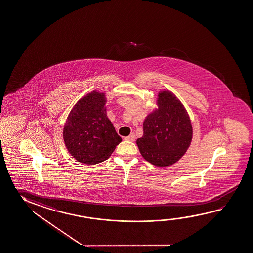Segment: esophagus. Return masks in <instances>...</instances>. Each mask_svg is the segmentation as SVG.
Wrapping results in <instances>:
<instances>
[{
  "mask_svg": "<svg viewBox=\"0 0 253 253\" xmlns=\"http://www.w3.org/2000/svg\"><path fill=\"white\" fill-rule=\"evenodd\" d=\"M134 139H135L134 133H131L129 136L124 137L125 140H129V141H133Z\"/></svg>",
  "mask_w": 253,
  "mask_h": 253,
  "instance_id": "1",
  "label": "esophagus"
}]
</instances>
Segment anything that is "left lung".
I'll list each match as a JSON object with an SVG mask.
<instances>
[{
	"label": "left lung",
	"mask_w": 253,
	"mask_h": 253,
	"mask_svg": "<svg viewBox=\"0 0 253 253\" xmlns=\"http://www.w3.org/2000/svg\"><path fill=\"white\" fill-rule=\"evenodd\" d=\"M158 109L145 119L143 135L136 140L145 160L165 167L185 155L193 138V126L184 105L168 90L158 94Z\"/></svg>",
	"instance_id": "left-lung-1"
}]
</instances>
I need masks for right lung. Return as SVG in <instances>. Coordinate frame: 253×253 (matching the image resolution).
<instances>
[{"instance_id":"1","label":"right lung","mask_w":253,"mask_h":253,"mask_svg":"<svg viewBox=\"0 0 253 253\" xmlns=\"http://www.w3.org/2000/svg\"><path fill=\"white\" fill-rule=\"evenodd\" d=\"M105 103L104 93H88L73 107L65 123V145L82 164L95 165L108 159L122 140L109 121Z\"/></svg>"}]
</instances>
